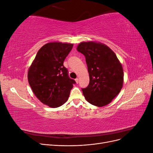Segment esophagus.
<instances>
[{"instance_id": "obj_1", "label": "esophagus", "mask_w": 153, "mask_h": 153, "mask_svg": "<svg viewBox=\"0 0 153 153\" xmlns=\"http://www.w3.org/2000/svg\"><path fill=\"white\" fill-rule=\"evenodd\" d=\"M75 81H76V84H78V78H76V79H75Z\"/></svg>"}]
</instances>
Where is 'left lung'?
Instances as JSON below:
<instances>
[{
  "label": "left lung",
  "mask_w": 153,
  "mask_h": 153,
  "mask_svg": "<svg viewBox=\"0 0 153 153\" xmlns=\"http://www.w3.org/2000/svg\"><path fill=\"white\" fill-rule=\"evenodd\" d=\"M77 50L84 55L89 74V85L82 89L85 98L94 106L108 105L123 87L121 64L113 51L102 43L82 42Z\"/></svg>",
  "instance_id": "1"
}]
</instances>
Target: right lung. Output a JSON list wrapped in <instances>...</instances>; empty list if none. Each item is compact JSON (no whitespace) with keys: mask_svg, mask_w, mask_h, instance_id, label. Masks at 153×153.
I'll list each match as a JSON object with an SVG mask.
<instances>
[{"mask_svg":"<svg viewBox=\"0 0 153 153\" xmlns=\"http://www.w3.org/2000/svg\"><path fill=\"white\" fill-rule=\"evenodd\" d=\"M73 44L49 43L37 53L28 71V80L35 96L52 108L61 106L68 100L76 82L69 78L64 59Z\"/></svg>","mask_w":153,"mask_h":153,"instance_id":"1","label":"right lung"}]
</instances>
